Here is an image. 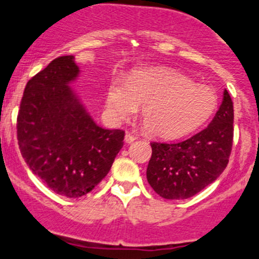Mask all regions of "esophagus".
I'll return each instance as SVG.
<instances>
[{"label": "esophagus", "mask_w": 259, "mask_h": 259, "mask_svg": "<svg viewBox=\"0 0 259 259\" xmlns=\"http://www.w3.org/2000/svg\"><path fill=\"white\" fill-rule=\"evenodd\" d=\"M136 140V136L134 135L132 133H126L125 134V142L126 144H132L133 141H135Z\"/></svg>", "instance_id": "1"}]
</instances>
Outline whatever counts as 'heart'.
I'll list each match as a JSON object with an SVG mask.
<instances>
[{"label":"heart","instance_id":"1","mask_svg":"<svg viewBox=\"0 0 259 259\" xmlns=\"http://www.w3.org/2000/svg\"><path fill=\"white\" fill-rule=\"evenodd\" d=\"M142 106V123L157 138L175 139L195 132L217 108L214 92L169 68L136 70L126 84L107 91L106 107L114 121L135 117Z\"/></svg>","mask_w":259,"mask_h":259}]
</instances>
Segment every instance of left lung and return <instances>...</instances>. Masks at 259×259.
Returning <instances> with one entry per match:
<instances>
[{"instance_id":"8db88e82","label":"left lung","mask_w":259,"mask_h":259,"mask_svg":"<svg viewBox=\"0 0 259 259\" xmlns=\"http://www.w3.org/2000/svg\"><path fill=\"white\" fill-rule=\"evenodd\" d=\"M234 105L229 92L210 124L179 142H151L147 181L167 200H185L212 184L227 168L233 148Z\"/></svg>"}]
</instances>
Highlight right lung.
I'll return each mask as SVG.
<instances>
[{
  "instance_id": "right-lung-1",
  "label": "right lung",
  "mask_w": 259,
  "mask_h": 259,
  "mask_svg": "<svg viewBox=\"0 0 259 259\" xmlns=\"http://www.w3.org/2000/svg\"><path fill=\"white\" fill-rule=\"evenodd\" d=\"M79 74L62 56L26 82L17 117L20 153L56 194L81 197L108 174L125 132L95 123L68 86Z\"/></svg>"
}]
</instances>
